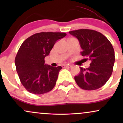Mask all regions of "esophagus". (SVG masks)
Wrapping results in <instances>:
<instances>
[{
    "instance_id": "1",
    "label": "esophagus",
    "mask_w": 123,
    "mask_h": 123,
    "mask_svg": "<svg viewBox=\"0 0 123 123\" xmlns=\"http://www.w3.org/2000/svg\"><path fill=\"white\" fill-rule=\"evenodd\" d=\"M63 67L68 68H71L72 66V65H63Z\"/></svg>"
}]
</instances>
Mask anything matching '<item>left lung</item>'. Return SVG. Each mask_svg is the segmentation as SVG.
<instances>
[{
  "mask_svg": "<svg viewBox=\"0 0 123 123\" xmlns=\"http://www.w3.org/2000/svg\"><path fill=\"white\" fill-rule=\"evenodd\" d=\"M69 33L79 41L83 49L81 55L91 61L88 68H80V73L74 77L76 83L86 90L101 88L113 72L115 57L111 43L102 33L91 29H78Z\"/></svg>",
  "mask_w": 123,
  "mask_h": 123,
  "instance_id": "8db88e82",
  "label": "left lung"
}]
</instances>
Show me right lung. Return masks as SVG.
<instances>
[{"mask_svg": "<svg viewBox=\"0 0 123 123\" xmlns=\"http://www.w3.org/2000/svg\"><path fill=\"white\" fill-rule=\"evenodd\" d=\"M66 35L63 32H40L22 43L15 64L21 84L29 92L44 94L54 87L62 67L46 65L44 58L49 55L55 42Z\"/></svg>", "mask_w": 123, "mask_h": 123, "instance_id": "right-lung-1", "label": "right lung"}]
</instances>
